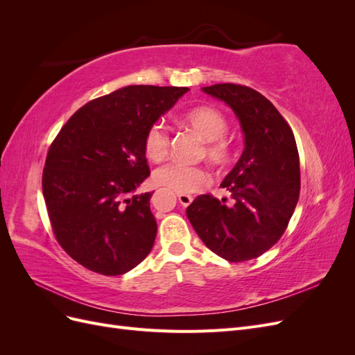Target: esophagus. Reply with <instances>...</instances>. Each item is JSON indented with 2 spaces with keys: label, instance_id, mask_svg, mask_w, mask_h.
<instances>
[{
  "label": "esophagus",
  "instance_id": "34e87169",
  "mask_svg": "<svg viewBox=\"0 0 355 355\" xmlns=\"http://www.w3.org/2000/svg\"><path fill=\"white\" fill-rule=\"evenodd\" d=\"M178 198H179V202H180L184 207H188L189 204L192 202V200H194V198H192V197L188 196V194H178Z\"/></svg>",
  "mask_w": 355,
  "mask_h": 355
}]
</instances>
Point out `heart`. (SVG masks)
Masks as SVG:
<instances>
[{"mask_svg":"<svg viewBox=\"0 0 355 355\" xmlns=\"http://www.w3.org/2000/svg\"><path fill=\"white\" fill-rule=\"evenodd\" d=\"M182 120L207 141L206 157L213 164L223 166L232 158V145L223 135L228 130L225 115L213 106L200 105L188 110ZM145 155L158 163L163 161L170 151V135L164 124L154 123L148 127L144 139ZM211 176L202 166H187L171 161L154 171V182L158 187L175 191L178 194H191L210 184Z\"/></svg>","mask_w":355,"mask_h":355,"instance_id":"heart-1","label":"heart"}]
</instances>
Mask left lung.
I'll return each instance as SVG.
<instances>
[{"label": "left lung", "mask_w": 355, "mask_h": 355, "mask_svg": "<svg viewBox=\"0 0 355 355\" xmlns=\"http://www.w3.org/2000/svg\"><path fill=\"white\" fill-rule=\"evenodd\" d=\"M202 92L228 103L239 116L245 148L220 184L232 202L198 196L187 216L211 252L230 262L259 257L282 239L300 191L295 135L265 96L247 85L223 83Z\"/></svg>", "instance_id": "8db88e82"}]
</instances>
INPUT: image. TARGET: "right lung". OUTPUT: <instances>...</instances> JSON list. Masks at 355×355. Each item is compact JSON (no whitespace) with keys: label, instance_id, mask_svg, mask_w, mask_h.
Returning <instances> with one entry per match:
<instances>
[{"label":"right lung","instance_id":"right-lung-1","mask_svg":"<svg viewBox=\"0 0 355 355\" xmlns=\"http://www.w3.org/2000/svg\"><path fill=\"white\" fill-rule=\"evenodd\" d=\"M188 90H115L81 106L51 142L42 170L51 230L62 249L87 270L121 275L151 252L153 192L130 194L151 175L144 149L148 127Z\"/></svg>","mask_w":355,"mask_h":355}]
</instances>
